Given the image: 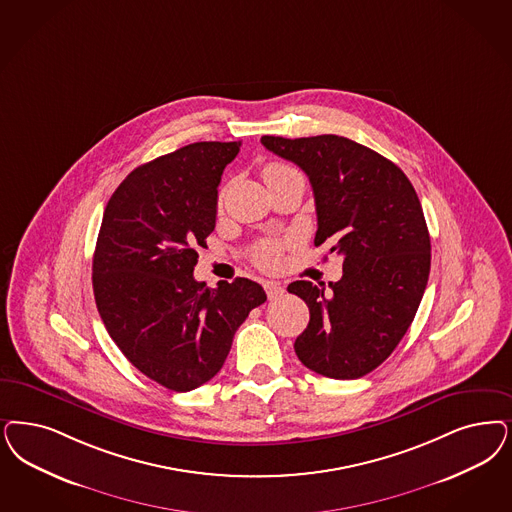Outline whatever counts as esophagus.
<instances>
[{
    "label": "esophagus",
    "mask_w": 512,
    "mask_h": 512,
    "mask_svg": "<svg viewBox=\"0 0 512 512\" xmlns=\"http://www.w3.org/2000/svg\"><path fill=\"white\" fill-rule=\"evenodd\" d=\"M265 291L268 299H278L285 293V289L278 282H265Z\"/></svg>",
    "instance_id": "obj_1"
}]
</instances>
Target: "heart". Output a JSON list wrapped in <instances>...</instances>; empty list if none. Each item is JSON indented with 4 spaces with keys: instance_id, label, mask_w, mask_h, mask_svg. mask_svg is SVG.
I'll list each match as a JSON object with an SVG mask.
<instances>
[{
    "instance_id": "obj_1",
    "label": "heart",
    "mask_w": 512,
    "mask_h": 512,
    "mask_svg": "<svg viewBox=\"0 0 512 512\" xmlns=\"http://www.w3.org/2000/svg\"><path fill=\"white\" fill-rule=\"evenodd\" d=\"M289 172H295L293 168L280 164V162H270L266 164L265 170H263V177H265L266 183L274 177L283 176V174H289ZM280 261V246L276 242H268L265 246H261L259 253H257V263L263 266V268H274Z\"/></svg>"
}]
</instances>
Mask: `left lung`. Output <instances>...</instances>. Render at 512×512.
I'll list each match as a JSON object with an SVG mask.
<instances>
[{
	"instance_id": "8db88e82",
	"label": "left lung",
	"mask_w": 512,
	"mask_h": 512,
	"mask_svg": "<svg viewBox=\"0 0 512 512\" xmlns=\"http://www.w3.org/2000/svg\"><path fill=\"white\" fill-rule=\"evenodd\" d=\"M268 151L308 176L318 213L314 244L344 257L338 282L289 283L310 321L295 340L304 367L355 380L388 359L422 302L431 240L420 198L399 166L357 141L323 134L263 136Z\"/></svg>"
}]
</instances>
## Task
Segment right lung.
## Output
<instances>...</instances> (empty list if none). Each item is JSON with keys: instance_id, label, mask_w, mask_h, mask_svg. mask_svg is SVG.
Instances as JSON below:
<instances>
[{"instance_id": "obj_1", "label": "right lung", "mask_w": 512, "mask_h": 512, "mask_svg": "<svg viewBox=\"0 0 512 512\" xmlns=\"http://www.w3.org/2000/svg\"><path fill=\"white\" fill-rule=\"evenodd\" d=\"M240 141H196L132 170L107 202L92 259L107 333L147 378L191 391L221 371L234 333L266 300L247 278L196 282L217 187Z\"/></svg>"}]
</instances>
